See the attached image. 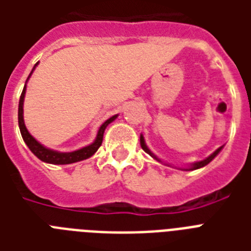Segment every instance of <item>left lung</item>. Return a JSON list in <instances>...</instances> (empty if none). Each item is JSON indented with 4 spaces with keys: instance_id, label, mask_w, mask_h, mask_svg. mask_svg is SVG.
<instances>
[{
    "instance_id": "obj_1",
    "label": "left lung",
    "mask_w": 251,
    "mask_h": 251,
    "mask_svg": "<svg viewBox=\"0 0 251 251\" xmlns=\"http://www.w3.org/2000/svg\"><path fill=\"white\" fill-rule=\"evenodd\" d=\"M141 147H142V149H143V151H145V152L149 153L150 156L153 157L155 160L159 161V163H164V161L161 160V159H159V157H157L156 155H155V153H153L152 151H151V150L149 149V147H147V145H146V142H145V137H143V134H141ZM222 150H223V146H222V147H219V149L216 150L215 152L211 153L210 156L206 157V159H203V160H201V161H195V163H193V164L187 165L186 168H179V169H182V171H195V169L203 168V167H204V165H207V164H208V163H211V161L214 160L215 157L218 156L219 152H220ZM164 164L168 165V167H172L171 164H167V163H164Z\"/></svg>"
}]
</instances>
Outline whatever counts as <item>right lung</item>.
<instances>
[{
  "label": "right lung",
  "instance_id": "obj_1",
  "mask_svg": "<svg viewBox=\"0 0 251 251\" xmlns=\"http://www.w3.org/2000/svg\"><path fill=\"white\" fill-rule=\"evenodd\" d=\"M39 62H37L35 66H33L32 72L29 73L28 78L25 80V88L22 91L21 99H19V108H18V124H19V130H21L22 138L23 141L27 145L31 152L40 159L41 161L44 163H48V164H56V165H64V164H73V163H76V161L86 160L88 157H91L96 151L99 150V147L101 146L102 143V137H104V131H105L106 126L109 125L110 122H113L116 118L118 117V114H114L110 118H108L98 131V135L95 138V141L91 143V145L86 146V147H82V149L76 150V151H73V152H60V151H54L52 149H48L45 147L44 145H41L40 142L36 141L35 138L29 134V131L27 130L25 125V118H23V102H25V88H27V82H28L29 76L32 75L33 70L36 68Z\"/></svg>",
  "mask_w": 251,
  "mask_h": 251
}]
</instances>
